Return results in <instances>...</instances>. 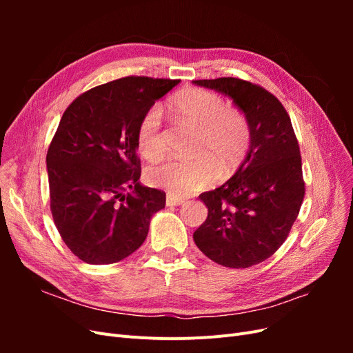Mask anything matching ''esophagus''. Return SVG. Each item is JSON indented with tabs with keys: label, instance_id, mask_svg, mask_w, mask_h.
I'll return each instance as SVG.
<instances>
[{
	"label": "esophagus",
	"instance_id": "esophagus-1",
	"mask_svg": "<svg viewBox=\"0 0 353 353\" xmlns=\"http://www.w3.org/2000/svg\"><path fill=\"white\" fill-rule=\"evenodd\" d=\"M183 203H184L183 197H176L172 194L166 196V206H179V205H183Z\"/></svg>",
	"mask_w": 353,
	"mask_h": 353
}]
</instances>
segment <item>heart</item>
<instances>
[{
  "mask_svg": "<svg viewBox=\"0 0 353 353\" xmlns=\"http://www.w3.org/2000/svg\"><path fill=\"white\" fill-rule=\"evenodd\" d=\"M168 108L181 122L197 128L196 153L200 156L152 166L145 174L148 184L184 197L215 183L219 176L218 164L225 174L240 165L250 144V126L239 109L228 108L222 95L201 88H185L169 99ZM135 137L141 156L148 160L162 156V112L157 105L143 113Z\"/></svg>",
  "mask_w": 353,
  "mask_h": 353,
  "instance_id": "1",
  "label": "heart"
}]
</instances>
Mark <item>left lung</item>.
<instances>
[{"mask_svg":"<svg viewBox=\"0 0 353 353\" xmlns=\"http://www.w3.org/2000/svg\"><path fill=\"white\" fill-rule=\"evenodd\" d=\"M228 95L250 126V148L236 175L199 196L208 218L194 231L197 248L228 268L268 259L285 241L305 197L301 148L281 101L239 78L193 81Z\"/></svg>","mask_w":353,"mask_h":353,"instance_id":"8db88e82","label":"left lung"}]
</instances>
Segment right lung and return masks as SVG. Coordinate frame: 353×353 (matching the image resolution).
Instances as JSON below:
<instances>
[{
  "label": "right lung",
  "instance_id": "add662e5",
  "mask_svg": "<svg viewBox=\"0 0 353 353\" xmlns=\"http://www.w3.org/2000/svg\"><path fill=\"white\" fill-rule=\"evenodd\" d=\"M178 83L125 77L82 92L63 113L47 153L50 209L63 241L81 261L125 259L165 208L163 191L138 183L135 132L143 113Z\"/></svg>",
  "mask_w": 353,
  "mask_h": 353
}]
</instances>
